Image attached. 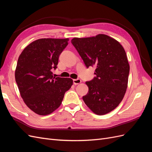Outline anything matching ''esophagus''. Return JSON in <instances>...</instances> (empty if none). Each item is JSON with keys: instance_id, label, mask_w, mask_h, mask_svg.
<instances>
[{"instance_id": "34e87169", "label": "esophagus", "mask_w": 152, "mask_h": 152, "mask_svg": "<svg viewBox=\"0 0 152 152\" xmlns=\"http://www.w3.org/2000/svg\"><path fill=\"white\" fill-rule=\"evenodd\" d=\"M73 82H74V83L75 85H77V84H79V83H80L82 81L80 79H79V78H77V79L73 80Z\"/></svg>"}]
</instances>
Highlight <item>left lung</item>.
<instances>
[{
  "label": "left lung",
  "instance_id": "1",
  "mask_svg": "<svg viewBox=\"0 0 152 152\" xmlns=\"http://www.w3.org/2000/svg\"><path fill=\"white\" fill-rule=\"evenodd\" d=\"M71 42L86 66L96 68V77L86 82L88 92L83 101L96 114L112 111L122 101L128 87L129 65L123 46L104 34L74 38Z\"/></svg>",
  "mask_w": 152,
  "mask_h": 152
}]
</instances>
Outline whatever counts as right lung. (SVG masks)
I'll list each match as a JSON object with an SVG mask.
<instances>
[{
	"mask_svg": "<svg viewBox=\"0 0 152 152\" xmlns=\"http://www.w3.org/2000/svg\"><path fill=\"white\" fill-rule=\"evenodd\" d=\"M69 38L35 40L19 56L15 78L20 96L31 111L41 116L55 111L61 105L65 93L73 85L70 78L53 77L58 58Z\"/></svg>",
	"mask_w": 152,
	"mask_h": 152,
	"instance_id": "right-lung-1",
	"label": "right lung"
}]
</instances>
